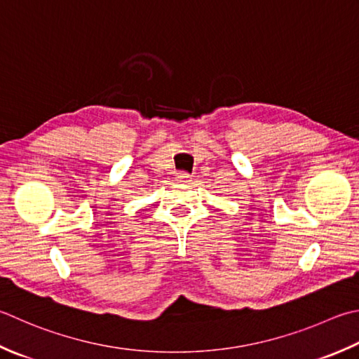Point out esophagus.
Listing matches in <instances>:
<instances>
[{
  "label": "esophagus",
  "instance_id": "obj_1",
  "mask_svg": "<svg viewBox=\"0 0 359 359\" xmlns=\"http://www.w3.org/2000/svg\"><path fill=\"white\" fill-rule=\"evenodd\" d=\"M189 179H191V174H188L187 171H179L177 172V180L179 182H184V184H187V182H189Z\"/></svg>",
  "mask_w": 359,
  "mask_h": 359
}]
</instances>
